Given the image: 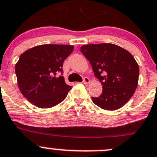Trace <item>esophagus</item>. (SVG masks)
<instances>
[{
  "instance_id": "34e87169",
  "label": "esophagus",
  "mask_w": 157,
  "mask_h": 157,
  "mask_svg": "<svg viewBox=\"0 0 157 157\" xmlns=\"http://www.w3.org/2000/svg\"><path fill=\"white\" fill-rule=\"evenodd\" d=\"M82 82L84 83V84H89V82H90V80H89V78H87V77H85V78H83V81H82Z\"/></svg>"
}]
</instances>
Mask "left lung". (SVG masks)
<instances>
[{
    "label": "left lung",
    "mask_w": 157,
    "mask_h": 157,
    "mask_svg": "<svg viewBox=\"0 0 157 157\" xmlns=\"http://www.w3.org/2000/svg\"><path fill=\"white\" fill-rule=\"evenodd\" d=\"M80 50L102 85V94L92 97L94 103L106 110H116L123 106L138 86L140 70L133 56L113 44H86Z\"/></svg>",
    "instance_id": "8db88e82"
}]
</instances>
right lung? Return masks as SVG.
<instances>
[{
	"label": "right lung",
	"instance_id": "obj_1",
	"mask_svg": "<svg viewBox=\"0 0 157 157\" xmlns=\"http://www.w3.org/2000/svg\"><path fill=\"white\" fill-rule=\"evenodd\" d=\"M73 49L74 46L68 44H41L20 55L15 65L17 84L31 103L47 109L65 99L71 86L57 74H63V62Z\"/></svg>",
	"mask_w": 157,
	"mask_h": 157
}]
</instances>
